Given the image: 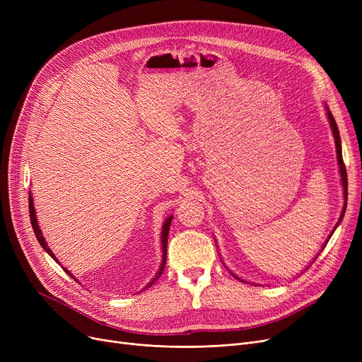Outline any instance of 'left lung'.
<instances>
[{"label": "left lung", "mask_w": 362, "mask_h": 362, "mask_svg": "<svg viewBox=\"0 0 362 362\" xmlns=\"http://www.w3.org/2000/svg\"><path fill=\"white\" fill-rule=\"evenodd\" d=\"M327 116H329V122H330V126H332V130H333V136H334V142H336V152H337V163H339V167H340V176H341V183H344V195H345V199H348V176H346V167H345V163H344V157H341V146H340V136H339V129H337V124L334 122V117L333 114L330 112V110H327ZM345 211H346V202H345V206H344V211H341L340 214V218H339V223L340 220L344 218L345 216ZM337 223V224H339ZM336 224V227H337ZM334 232V230H333ZM332 232V235H333ZM332 235L329 236V239L332 238Z\"/></svg>", "instance_id": "1"}]
</instances>
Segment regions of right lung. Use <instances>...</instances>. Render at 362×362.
I'll return each instance as SVG.
<instances>
[{"mask_svg":"<svg viewBox=\"0 0 362 362\" xmlns=\"http://www.w3.org/2000/svg\"><path fill=\"white\" fill-rule=\"evenodd\" d=\"M29 214H30V223H32V229H33V232H35V235H36V239H37V242L41 243V246L42 248L57 261V258H55V255L51 252V250L48 248V245H47V242H45V239H44V236H42V233H41V229L40 227H37V221H36V216H35V208H33V199H32V197L29 195ZM171 218H173V216L171 217H168L167 220H165V223H164V226H163V232H161V245H163V264H161V267H160V270H158V273H157V276L154 277V280H152L149 284H148V288L149 286H152V283H154L157 279H160V276L163 274V270H164V267H165V261H167V238H168V230H170V224H171ZM59 262V261H57ZM64 272L69 274V276H71L66 269H64ZM73 277V276H71Z\"/></svg>","mask_w":362,"mask_h":362,"instance_id":"right-lung-1","label":"right lung"}]
</instances>
